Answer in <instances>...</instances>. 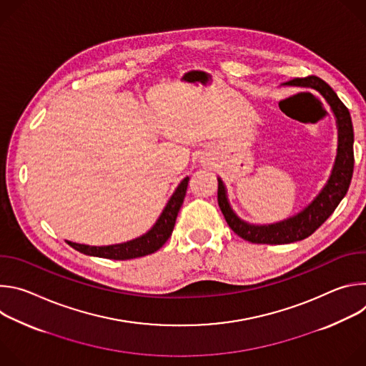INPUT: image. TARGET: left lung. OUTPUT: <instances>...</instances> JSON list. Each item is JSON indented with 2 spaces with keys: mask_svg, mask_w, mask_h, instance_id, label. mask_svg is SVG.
<instances>
[{
  "mask_svg": "<svg viewBox=\"0 0 366 366\" xmlns=\"http://www.w3.org/2000/svg\"><path fill=\"white\" fill-rule=\"evenodd\" d=\"M287 85H300L310 86L317 89L326 101L337 119L339 126V149L337 159L332 177L325 187V189L319 194V197L312 201L304 212L300 214L269 226H252L242 222L233 212L227 202L226 191L222 179L219 178V189H217V201L220 210L229 224V227L242 239L250 243L259 244H284L302 240L315 233L336 210V207L346 195L352 174H353V126L350 120V114L347 107L340 101L337 94L326 84L323 79L317 76L307 78H295L288 81Z\"/></svg>",
  "mask_w": 366,
  "mask_h": 366,
  "instance_id": "8db88e82",
  "label": "left lung"
}]
</instances>
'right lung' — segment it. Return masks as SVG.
Masks as SVG:
<instances>
[{
	"label": "right lung",
	"instance_id": "1",
	"mask_svg": "<svg viewBox=\"0 0 366 366\" xmlns=\"http://www.w3.org/2000/svg\"><path fill=\"white\" fill-rule=\"evenodd\" d=\"M187 187H188V178H185L178 185L177 191L171 197L164 213L161 214L159 220L156 222L153 229L139 239H134L122 244H113V246H86V244H79L72 242H68V244L84 254L114 259V260H127V259L150 254L158 249H161L165 244V242L171 237L178 212L184 202Z\"/></svg>",
	"mask_w": 366,
	"mask_h": 366
}]
</instances>
